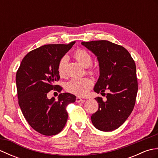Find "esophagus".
Returning a JSON list of instances; mask_svg holds the SVG:
<instances>
[{
    "label": "esophagus",
    "instance_id": "obj_1",
    "mask_svg": "<svg viewBox=\"0 0 158 158\" xmlns=\"http://www.w3.org/2000/svg\"><path fill=\"white\" fill-rule=\"evenodd\" d=\"M84 100H83L82 98H79V97H77L76 98V102H83Z\"/></svg>",
    "mask_w": 158,
    "mask_h": 158
}]
</instances>
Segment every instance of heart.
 <instances>
[{
    "label": "heart",
    "mask_w": 158,
    "mask_h": 158,
    "mask_svg": "<svg viewBox=\"0 0 158 158\" xmlns=\"http://www.w3.org/2000/svg\"><path fill=\"white\" fill-rule=\"evenodd\" d=\"M74 58L78 61L81 64L85 67L88 68L92 65L93 59L91 54L83 49H77L74 53ZM68 61V57L64 56L60 60L58 70L60 76H63L66 73V65ZM88 73H95V70L90 69L88 70ZM93 85V81L91 79L88 77H84L81 79H72L70 81L66 83L65 89L67 92L73 94L78 96H84L89 92L90 89Z\"/></svg>",
    "instance_id": "1"
}]
</instances>
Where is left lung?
<instances>
[{
  "label": "left lung",
  "instance_id": "left-lung-1",
  "mask_svg": "<svg viewBox=\"0 0 158 158\" xmlns=\"http://www.w3.org/2000/svg\"><path fill=\"white\" fill-rule=\"evenodd\" d=\"M94 53L99 63L100 76L94 90L101 94L109 89L106 100L95 99L98 109L91 117L93 125L104 132L122 126L132 113L138 92L136 64L123 47L105 40L81 42Z\"/></svg>",
  "mask_w": 158,
  "mask_h": 158
}]
</instances>
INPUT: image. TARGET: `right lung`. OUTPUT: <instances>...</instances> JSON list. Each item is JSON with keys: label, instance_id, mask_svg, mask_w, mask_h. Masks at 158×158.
<instances>
[{"label": "right lung", "instance_id": "right-lung-1", "mask_svg": "<svg viewBox=\"0 0 158 158\" xmlns=\"http://www.w3.org/2000/svg\"><path fill=\"white\" fill-rule=\"evenodd\" d=\"M75 43L45 45L32 50L17 71L19 107L29 125L41 135L53 136L61 132L68 119L66 106L75 102L76 96L70 93L60 94L58 100L47 96L51 90L62 89L55 85L60 79L58 63Z\"/></svg>", "mask_w": 158, "mask_h": 158}]
</instances>
